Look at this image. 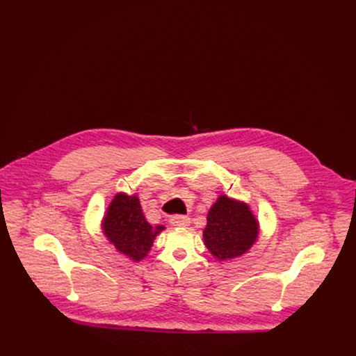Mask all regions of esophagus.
<instances>
[{
    "mask_svg": "<svg viewBox=\"0 0 356 356\" xmlns=\"http://www.w3.org/2000/svg\"><path fill=\"white\" fill-rule=\"evenodd\" d=\"M170 223L173 227H180V228H184L188 227L191 223V218L189 216H183V215H175L170 218Z\"/></svg>",
    "mask_w": 356,
    "mask_h": 356,
    "instance_id": "esophagus-1",
    "label": "esophagus"
}]
</instances>
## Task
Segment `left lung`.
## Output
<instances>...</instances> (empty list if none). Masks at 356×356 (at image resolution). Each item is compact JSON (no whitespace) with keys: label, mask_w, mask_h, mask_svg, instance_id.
I'll list each match as a JSON object with an SVG mask.
<instances>
[{"label":"left lung","mask_w":356,"mask_h":356,"mask_svg":"<svg viewBox=\"0 0 356 356\" xmlns=\"http://www.w3.org/2000/svg\"><path fill=\"white\" fill-rule=\"evenodd\" d=\"M258 236V222L245 203L219 196L208 213L204 245L219 259L247 252Z\"/></svg>","instance_id":"obj_1"}]
</instances>
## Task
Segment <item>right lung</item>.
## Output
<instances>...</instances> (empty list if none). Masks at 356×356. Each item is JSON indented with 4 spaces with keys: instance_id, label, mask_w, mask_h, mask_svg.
Instances as JSON below:
<instances>
[{
    "instance_id": "obj_1",
    "label": "right lung",
    "mask_w": 356,
    "mask_h": 356,
    "mask_svg": "<svg viewBox=\"0 0 356 356\" xmlns=\"http://www.w3.org/2000/svg\"><path fill=\"white\" fill-rule=\"evenodd\" d=\"M102 227L104 234L115 248L134 261H140L147 255L157 234L164 229L163 225H149L137 196L124 193H118L112 199Z\"/></svg>"
}]
</instances>
